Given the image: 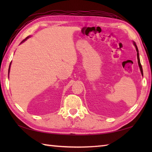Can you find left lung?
Here are the masks:
<instances>
[{
	"instance_id": "1",
	"label": "left lung",
	"mask_w": 152,
	"mask_h": 152,
	"mask_svg": "<svg viewBox=\"0 0 152 152\" xmlns=\"http://www.w3.org/2000/svg\"><path fill=\"white\" fill-rule=\"evenodd\" d=\"M133 44H134V46H135V48H136V50H137V59H138V66H139V67H140V72H141L142 75H143V70H142V65H141V64H140V58H139V53H138V48H137V45H136V44H135L134 42H133Z\"/></svg>"
}]
</instances>
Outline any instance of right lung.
<instances>
[{"instance_id":"obj_1","label":"right lung","mask_w":152,"mask_h":152,"mask_svg":"<svg viewBox=\"0 0 152 152\" xmlns=\"http://www.w3.org/2000/svg\"><path fill=\"white\" fill-rule=\"evenodd\" d=\"M28 37H27L26 38H25V39H24L23 40V41L21 42V43H23V42H25V40H26L27 39V38H28ZM10 65H11V63H10V66H9V69H8V75H9V72H10Z\"/></svg>"}]
</instances>
